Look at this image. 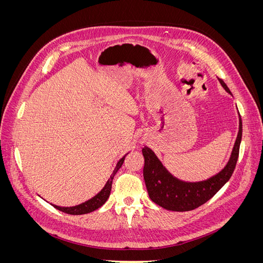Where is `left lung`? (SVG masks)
<instances>
[{
	"label": "left lung",
	"mask_w": 263,
	"mask_h": 263,
	"mask_svg": "<svg viewBox=\"0 0 263 263\" xmlns=\"http://www.w3.org/2000/svg\"><path fill=\"white\" fill-rule=\"evenodd\" d=\"M218 80L221 86L232 94L226 83L220 79ZM241 136L242 122L239 114V132L228 163L214 177L200 182H185L173 177L153 150L148 147L142 148V156L145 158L144 179L150 200L164 210L173 212L192 211L211 200L232 177L239 156Z\"/></svg>",
	"instance_id": "1"
}]
</instances>
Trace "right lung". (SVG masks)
<instances>
[{
  "mask_svg": "<svg viewBox=\"0 0 263 263\" xmlns=\"http://www.w3.org/2000/svg\"><path fill=\"white\" fill-rule=\"evenodd\" d=\"M126 156H124L121 160H119L115 166V169L112 173V176L109 177L108 181L106 182L105 186L103 187L100 192L93 196L92 198H90L89 201H86L82 204H79V205H76V206H71V208H61V206H57V205H53L54 209H57L63 213H67V214H70V215H83V214H87V213H91L95 210L100 209L101 206L104 204L107 198L110 194V189H112V182H113V179L115 177L116 172L119 170V168H121L123 162H124V159H125Z\"/></svg>",
  "mask_w": 263,
  "mask_h": 263,
  "instance_id": "right-lung-1",
  "label": "right lung"
}]
</instances>
